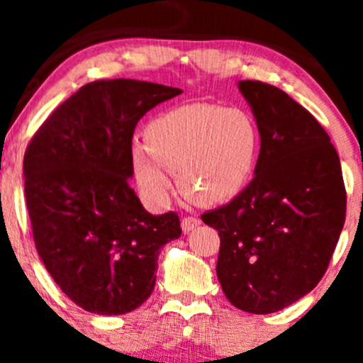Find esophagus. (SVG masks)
Listing matches in <instances>:
<instances>
[{"label":"esophagus","instance_id":"esophagus-1","mask_svg":"<svg viewBox=\"0 0 363 363\" xmlns=\"http://www.w3.org/2000/svg\"><path fill=\"white\" fill-rule=\"evenodd\" d=\"M199 220L194 218V216H186V218H182L181 222V227L182 230H184V234H189V232H193L196 227H199Z\"/></svg>","mask_w":363,"mask_h":363}]
</instances>
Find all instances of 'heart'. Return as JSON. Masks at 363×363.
Instances as JSON below:
<instances>
[{
  "instance_id": "obj_1",
  "label": "heart",
  "mask_w": 363,
  "mask_h": 363,
  "mask_svg": "<svg viewBox=\"0 0 363 363\" xmlns=\"http://www.w3.org/2000/svg\"><path fill=\"white\" fill-rule=\"evenodd\" d=\"M259 129L249 112L213 104H187L145 128V145L131 152L136 182L150 201L165 205L169 172L187 198L218 205L242 191L259 153Z\"/></svg>"
}]
</instances>
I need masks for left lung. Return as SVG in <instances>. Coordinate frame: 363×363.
<instances>
[{"instance_id": "left-lung-1", "label": "left lung", "mask_w": 363, "mask_h": 363, "mask_svg": "<svg viewBox=\"0 0 363 363\" xmlns=\"http://www.w3.org/2000/svg\"><path fill=\"white\" fill-rule=\"evenodd\" d=\"M261 148L254 177L201 220L220 235L216 277L237 309L272 314L326 273L345 225L347 193L328 133L285 91L242 80Z\"/></svg>"}]
</instances>
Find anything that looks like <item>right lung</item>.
Segmentation results:
<instances>
[{"instance_id":"obj_1","label":"right lung","mask_w":363,"mask_h":363,"mask_svg":"<svg viewBox=\"0 0 363 363\" xmlns=\"http://www.w3.org/2000/svg\"><path fill=\"white\" fill-rule=\"evenodd\" d=\"M179 94L128 78L86 83L27 147L25 201L37 252L82 309L121 315L140 307L155 289L162 247L182 234L176 213H148L129 186L136 124Z\"/></svg>"}]
</instances>
